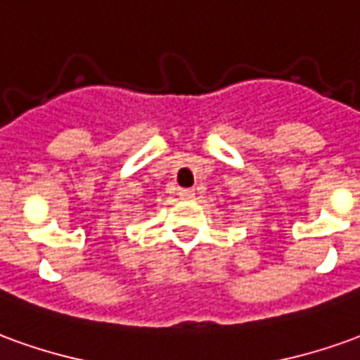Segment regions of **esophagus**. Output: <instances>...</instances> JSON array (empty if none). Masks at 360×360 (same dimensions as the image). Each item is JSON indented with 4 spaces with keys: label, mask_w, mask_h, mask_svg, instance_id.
I'll list each match as a JSON object with an SVG mask.
<instances>
[{
    "label": "esophagus",
    "mask_w": 360,
    "mask_h": 360,
    "mask_svg": "<svg viewBox=\"0 0 360 360\" xmlns=\"http://www.w3.org/2000/svg\"><path fill=\"white\" fill-rule=\"evenodd\" d=\"M179 198H183V200H191V198H195V191H193V188H181Z\"/></svg>",
    "instance_id": "1"
}]
</instances>
